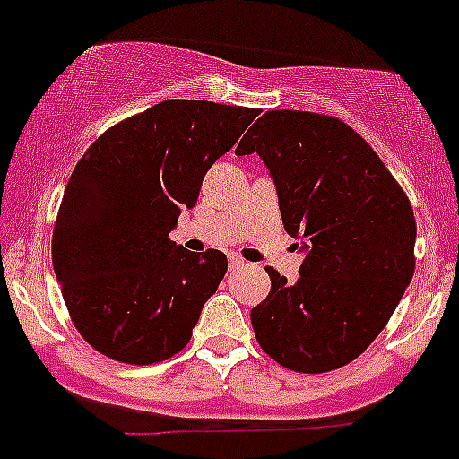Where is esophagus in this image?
Returning a JSON list of instances; mask_svg holds the SVG:
<instances>
[{
	"instance_id": "esophagus-1",
	"label": "esophagus",
	"mask_w": 459,
	"mask_h": 459,
	"mask_svg": "<svg viewBox=\"0 0 459 459\" xmlns=\"http://www.w3.org/2000/svg\"><path fill=\"white\" fill-rule=\"evenodd\" d=\"M229 264H230V269L242 267L244 258H242V255H239V254H229Z\"/></svg>"
}]
</instances>
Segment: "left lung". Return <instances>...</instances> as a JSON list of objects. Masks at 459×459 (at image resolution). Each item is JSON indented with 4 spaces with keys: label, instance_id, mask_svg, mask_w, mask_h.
I'll return each instance as SVG.
<instances>
[{
    "label": "left lung",
    "instance_id": "left-lung-1",
    "mask_svg": "<svg viewBox=\"0 0 459 459\" xmlns=\"http://www.w3.org/2000/svg\"><path fill=\"white\" fill-rule=\"evenodd\" d=\"M254 152L306 254L297 282L267 267L255 340L285 369H340L378 337L412 281V205L365 138L331 115L267 110L235 149Z\"/></svg>",
    "mask_w": 459,
    "mask_h": 459
}]
</instances>
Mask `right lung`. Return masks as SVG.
Returning <instances> with one entry per match:
<instances>
[{
  "mask_svg": "<svg viewBox=\"0 0 459 459\" xmlns=\"http://www.w3.org/2000/svg\"><path fill=\"white\" fill-rule=\"evenodd\" d=\"M258 110L169 100L115 124L72 171L51 260L76 331L126 365H153L190 342L224 278L221 251L171 242L181 210Z\"/></svg>",
  "mask_w": 459,
  "mask_h": 459,
  "instance_id": "add662e5",
  "label": "right lung"
}]
</instances>
